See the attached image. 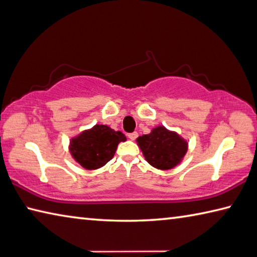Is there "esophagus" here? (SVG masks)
Wrapping results in <instances>:
<instances>
[{
    "label": "esophagus",
    "instance_id": "esophagus-1",
    "mask_svg": "<svg viewBox=\"0 0 257 257\" xmlns=\"http://www.w3.org/2000/svg\"><path fill=\"white\" fill-rule=\"evenodd\" d=\"M127 138L130 140H135L138 138V132H133V133H128L127 134Z\"/></svg>",
    "mask_w": 257,
    "mask_h": 257
}]
</instances>
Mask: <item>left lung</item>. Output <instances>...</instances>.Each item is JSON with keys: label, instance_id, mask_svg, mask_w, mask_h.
<instances>
[{"label": "left lung", "instance_id": "1", "mask_svg": "<svg viewBox=\"0 0 257 257\" xmlns=\"http://www.w3.org/2000/svg\"><path fill=\"white\" fill-rule=\"evenodd\" d=\"M138 144L145 160L161 170H169L180 163L188 149L185 140L163 126H158L150 134L140 137Z\"/></svg>", "mask_w": 257, "mask_h": 257}]
</instances>
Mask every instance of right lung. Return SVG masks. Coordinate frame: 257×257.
<instances>
[{
  "label": "right lung",
  "mask_w": 257,
  "mask_h": 257,
  "mask_svg": "<svg viewBox=\"0 0 257 257\" xmlns=\"http://www.w3.org/2000/svg\"><path fill=\"white\" fill-rule=\"evenodd\" d=\"M126 141L122 132H115L107 125H95L71 140V156L81 167L95 170L114 157L119 142Z\"/></svg>",
  "instance_id": "right-lung-1"
}]
</instances>
